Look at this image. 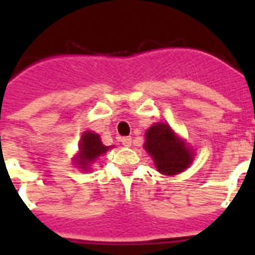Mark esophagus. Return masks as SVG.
I'll list each match as a JSON object with an SVG mask.
<instances>
[{"mask_svg":"<svg viewBox=\"0 0 255 255\" xmlns=\"http://www.w3.org/2000/svg\"><path fill=\"white\" fill-rule=\"evenodd\" d=\"M120 143L123 144L124 147H129L132 143V137L131 136H124V137H120Z\"/></svg>","mask_w":255,"mask_h":255,"instance_id":"obj_1","label":"esophagus"}]
</instances>
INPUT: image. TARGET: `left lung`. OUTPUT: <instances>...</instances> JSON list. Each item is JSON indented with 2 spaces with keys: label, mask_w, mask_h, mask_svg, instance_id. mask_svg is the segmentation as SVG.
I'll list each match as a JSON object with an SVG mask.
<instances>
[{
  "label": "left lung",
  "mask_w": 255,
  "mask_h": 255,
  "mask_svg": "<svg viewBox=\"0 0 255 255\" xmlns=\"http://www.w3.org/2000/svg\"><path fill=\"white\" fill-rule=\"evenodd\" d=\"M145 151L152 156L160 173L177 174L192 161V152L165 123L153 124L145 133Z\"/></svg>",
  "instance_id": "1"
}]
</instances>
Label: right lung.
I'll list each match as a JSON object with an SVG mask.
<instances>
[{
	"label": "right lung",
	"mask_w": 255,
	"mask_h": 255,
	"mask_svg": "<svg viewBox=\"0 0 255 255\" xmlns=\"http://www.w3.org/2000/svg\"><path fill=\"white\" fill-rule=\"evenodd\" d=\"M81 153L78 156V164L81 168L87 169V165L92 163L98 156L103 155L108 151V148L102 144L99 135H96L94 132H86L85 135L82 136L81 140Z\"/></svg>",
	"instance_id": "add662e5"
}]
</instances>
